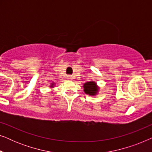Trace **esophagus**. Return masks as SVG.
I'll use <instances>...</instances> for the list:
<instances>
[{
    "label": "esophagus",
    "mask_w": 152,
    "mask_h": 152,
    "mask_svg": "<svg viewBox=\"0 0 152 152\" xmlns=\"http://www.w3.org/2000/svg\"><path fill=\"white\" fill-rule=\"evenodd\" d=\"M72 79V76H68V80H71Z\"/></svg>",
    "instance_id": "esophagus-1"
}]
</instances>
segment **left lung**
Instances as JSON below:
<instances>
[{
    "instance_id": "8db88e82",
    "label": "left lung",
    "mask_w": 152,
    "mask_h": 152,
    "mask_svg": "<svg viewBox=\"0 0 152 152\" xmlns=\"http://www.w3.org/2000/svg\"><path fill=\"white\" fill-rule=\"evenodd\" d=\"M84 88L85 93L90 95H96L99 89L95 82H88L85 83L84 84Z\"/></svg>"
}]
</instances>
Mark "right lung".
Segmentation results:
<instances>
[{
	"label": "right lung",
	"instance_id": "obj_1",
	"mask_svg": "<svg viewBox=\"0 0 152 152\" xmlns=\"http://www.w3.org/2000/svg\"><path fill=\"white\" fill-rule=\"evenodd\" d=\"M52 86H53V85H52Z\"/></svg>",
	"mask_w": 152,
	"mask_h": 152
}]
</instances>
